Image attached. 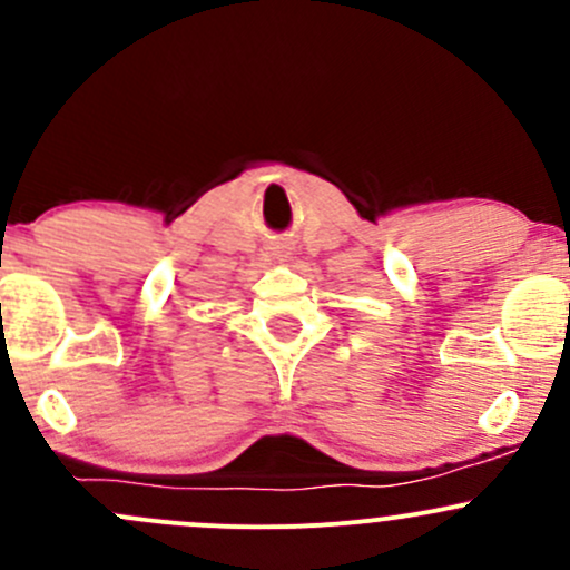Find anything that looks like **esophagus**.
<instances>
[{
  "instance_id": "1",
  "label": "esophagus",
  "mask_w": 570,
  "mask_h": 570,
  "mask_svg": "<svg viewBox=\"0 0 570 570\" xmlns=\"http://www.w3.org/2000/svg\"><path fill=\"white\" fill-rule=\"evenodd\" d=\"M269 250H273V256L278 258V262H289V258H292V248L286 243H275Z\"/></svg>"
}]
</instances>
